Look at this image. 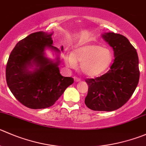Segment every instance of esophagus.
I'll return each mask as SVG.
<instances>
[{"label":"esophagus","instance_id":"obj_1","mask_svg":"<svg viewBox=\"0 0 146 146\" xmlns=\"http://www.w3.org/2000/svg\"><path fill=\"white\" fill-rule=\"evenodd\" d=\"M74 80L76 82H79V81H80V79L79 78L76 77V76H75V77H74Z\"/></svg>","mask_w":146,"mask_h":146}]
</instances>
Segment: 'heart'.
I'll list each match as a JSON object with an SVG mask.
<instances>
[{"label":"heart","mask_w":146,"mask_h":146,"mask_svg":"<svg viewBox=\"0 0 146 146\" xmlns=\"http://www.w3.org/2000/svg\"><path fill=\"white\" fill-rule=\"evenodd\" d=\"M113 60V53L108 48L98 44H88L75 49L66 57L70 67L74 68L76 62L80 63V70L88 77H96L104 73Z\"/></svg>","instance_id":"obj_1"}]
</instances>
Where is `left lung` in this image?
<instances>
[{
  "label": "left lung",
  "mask_w": 146,
  "mask_h": 146,
  "mask_svg": "<svg viewBox=\"0 0 146 146\" xmlns=\"http://www.w3.org/2000/svg\"><path fill=\"white\" fill-rule=\"evenodd\" d=\"M103 38L113 49V63L106 73L86 79L88 86L85 103L98 111H113L122 107L132 96L139 81L136 50L121 34L105 33Z\"/></svg>",
  "instance_id": "1"
}]
</instances>
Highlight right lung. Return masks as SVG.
I'll list each match as a JSON object with an SVG mask.
<instances>
[{
    "label": "right lung",
    "instance_id": "obj_1",
    "mask_svg": "<svg viewBox=\"0 0 146 146\" xmlns=\"http://www.w3.org/2000/svg\"><path fill=\"white\" fill-rule=\"evenodd\" d=\"M52 34L43 31L30 34L15 45L7 63L8 88L15 98L29 108L50 107L73 83V78L60 75V50L53 46ZM46 48L58 53L56 61L44 56Z\"/></svg>",
    "mask_w": 146,
    "mask_h": 146
}]
</instances>
